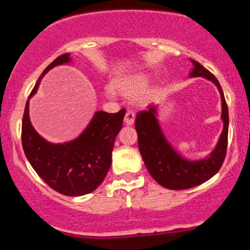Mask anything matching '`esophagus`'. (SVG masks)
Here are the masks:
<instances>
[{"label":"esophagus","mask_w":250,"mask_h":250,"mask_svg":"<svg viewBox=\"0 0 250 250\" xmlns=\"http://www.w3.org/2000/svg\"><path fill=\"white\" fill-rule=\"evenodd\" d=\"M123 121H125V125H134V121H135V114H134V111L128 110L127 113H125V120H123Z\"/></svg>","instance_id":"1"}]
</instances>
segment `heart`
I'll return each instance as SVG.
<instances>
[{"label":"heart","instance_id":"1","mask_svg":"<svg viewBox=\"0 0 250 250\" xmlns=\"http://www.w3.org/2000/svg\"><path fill=\"white\" fill-rule=\"evenodd\" d=\"M113 90L119 93L120 95L134 99L139 97L141 101L148 100L149 94L147 89L149 87V76L143 73H133L128 75L117 77L113 81ZM113 90L109 89L108 93L113 94Z\"/></svg>","mask_w":250,"mask_h":250}]
</instances>
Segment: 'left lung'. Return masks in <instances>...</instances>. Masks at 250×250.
<instances>
[{"mask_svg":"<svg viewBox=\"0 0 250 250\" xmlns=\"http://www.w3.org/2000/svg\"><path fill=\"white\" fill-rule=\"evenodd\" d=\"M190 61L193 63V69L189 73V77L200 76L209 80L216 85L221 95V119L223 121V130L213 151L201 160H188L183 157L163 134L157 119V104H149L147 110L137 113L135 120L140 153L149 174L162 187L173 190L196 187L213 177L225 161L228 141V107L222 88L210 71L199 62L194 60Z\"/></svg>","mask_w":250,"mask_h":250,"instance_id":"left-lung-1","label":"left lung"}]
</instances>
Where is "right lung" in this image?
I'll return each mask as SVG.
<instances>
[{"label":"right lung","mask_w":250,"mask_h":250,"mask_svg":"<svg viewBox=\"0 0 250 250\" xmlns=\"http://www.w3.org/2000/svg\"><path fill=\"white\" fill-rule=\"evenodd\" d=\"M71 62L70 54H63L43 70L31 90L22 120V147L28 161L41 179L67 196H82L102 183L111 165L114 142L121 130L125 110L116 114L99 110L76 139L51 143L34 129L29 119V100L36 94L43 76L56 65Z\"/></svg>","instance_id":"obj_1"}]
</instances>
